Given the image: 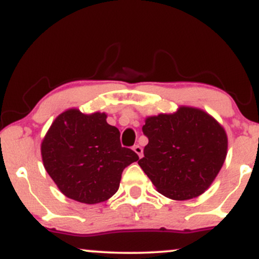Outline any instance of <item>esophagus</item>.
<instances>
[{
	"label": "esophagus",
	"mask_w": 259,
	"mask_h": 259,
	"mask_svg": "<svg viewBox=\"0 0 259 259\" xmlns=\"http://www.w3.org/2000/svg\"><path fill=\"white\" fill-rule=\"evenodd\" d=\"M133 150H135V153L137 154L139 158H142V156H143V148H142L139 144H136L135 147H133Z\"/></svg>",
	"instance_id": "obj_1"
}]
</instances>
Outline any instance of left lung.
Segmentation results:
<instances>
[{
	"label": "left lung",
	"instance_id": "left-lung-1",
	"mask_svg": "<svg viewBox=\"0 0 259 259\" xmlns=\"http://www.w3.org/2000/svg\"><path fill=\"white\" fill-rule=\"evenodd\" d=\"M149 142L138 161L156 191L175 200L196 198L210 187L228 154V135L204 110L181 105L172 114L145 117Z\"/></svg>",
	"mask_w": 259,
	"mask_h": 259
}]
</instances>
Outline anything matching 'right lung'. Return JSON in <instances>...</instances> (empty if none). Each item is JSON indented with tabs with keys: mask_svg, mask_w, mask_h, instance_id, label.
I'll list each match as a JSON object with an SVG mask.
<instances>
[{
	"mask_svg": "<svg viewBox=\"0 0 259 259\" xmlns=\"http://www.w3.org/2000/svg\"><path fill=\"white\" fill-rule=\"evenodd\" d=\"M106 117L105 112L67 109L41 141L45 170L66 197L85 204L111 198L120 187L123 168L139 159L133 150L121 147L120 131Z\"/></svg>",
	"mask_w": 259,
	"mask_h": 259,
	"instance_id": "add662e5",
	"label": "right lung"
}]
</instances>
